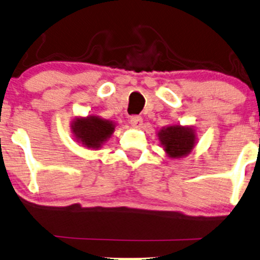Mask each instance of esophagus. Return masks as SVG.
I'll return each instance as SVG.
<instances>
[{
  "instance_id": "obj_1",
  "label": "esophagus",
  "mask_w": 260,
  "mask_h": 260,
  "mask_svg": "<svg viewBox=\"0 0 260 260\" xmlns=\"http://www.w3.org/2000/svg\"><path fill=\"white\" fill-rule=\"evenodd\" d=\"M129 123L135 128H141V127H142V124H143V119L140 117V115H133V117H131Z\"/></svg>"
}]
</instances>
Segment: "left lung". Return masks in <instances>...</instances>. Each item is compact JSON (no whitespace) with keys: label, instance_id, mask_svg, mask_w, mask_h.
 <instances>
[{"label":"left lung","instance_id":"left-lung-1","mask_svg":"<svg viewBox=\"0 0 260 260\" xmlns=\"http://www.w3.org/2000/svg\"><path fill=\"white\" fill-rule=\"evenodd\" d=\"M158 140L171 158H182L196 146V132L191 125H166L158 131Z\"/></svg>","mask_w":260,"mask_h":260}]
</instances>
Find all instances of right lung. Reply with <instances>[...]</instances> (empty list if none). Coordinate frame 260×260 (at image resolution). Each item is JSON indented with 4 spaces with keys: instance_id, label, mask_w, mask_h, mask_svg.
<instances>
[{
    "instance_id": "obj_1",
    "label": "right lung",
    "mask_w": 260,
    "mask_h": 260,
    "mask_svg": "<svg viewBox=\"0 0 260 260\" xmlns=\"http://www.w3.org/2000/svg\"><path fill=\"white\" fill-rule=\"evenodd\" d=\"M115 123L98 115L77 117L72 122V133L77 142L86 148L99 149L114 133Z\"/></svg>"
}]
</instances>
